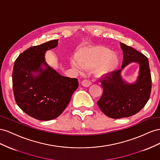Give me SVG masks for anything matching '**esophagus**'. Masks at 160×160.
I'll return each mask as SVG.
<instances>
[{
  "label": "esophagus",
  "mask_w": 160,
  "mask_h": 160,
  "mask_svg": "<svg viewBox=\"0 0 160 160\" xmlns=\"http://www.w3.org/2000/svg\"><path fill=\"white\" fill-rule=\"evenodd\" d=\"M82 86H84V87H88V86H90L91 84H92V82H91L89 80L84 79V80H82Z\"/></svg>",
  "instance_id": "34e87169"
}]
</instances>
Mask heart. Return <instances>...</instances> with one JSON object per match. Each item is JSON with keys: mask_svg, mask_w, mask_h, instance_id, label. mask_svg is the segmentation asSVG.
<instances>
[{"mask_svg": "<svg viewBox=\"0 0 160 160\" xmlns=\"http://www.w3.org/2000/svg\"><path fill=\"white\" fill-rule=\"evenodd\" d=\"M76 61L81 67L84 68L96 67V72L99 76L111 74L118 65L117 55L102 46H95L80 49L76 56ZM72 66L78 68L74 62Z\"/></svg>", "mask_w": 160, "mask_h": 160, "instance_id": "1", "label": "heart"}]
</instances>
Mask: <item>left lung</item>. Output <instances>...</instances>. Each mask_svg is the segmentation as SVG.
I'll return each instance as SVG.
<instances>
[{
	"label": "left lung",
	"mask_w": 160,
	"mask_h": 160,
	"mask_svg": "<svg viewBox=\"0 0 160 160\" xmlns=\"http://www.w3.org/2000/svg\"><path fill=\"white\" fill-rule=\"evenodd\" d=\"M123 52L122 68L131 62H138L139 75L135 84L125 83L117 70L100 79L103 93L97 102L101 111L112 118H126L135 115L142 109L152 91V76L148 58L132 47L120 43Z\"/></svg>",
	"instance_id": "1"
}]
</instances>
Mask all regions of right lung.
I'll list each match as a JSON object with an SVG mask.
<instances>
[{
	"mask_svg": "<svg viewBox=\"0 0 160 160\" xmlns=\"http://www.w3.org/2000/svg\"><path fill=\"white\" fill-rule=\"evenodd\" d=\"M58 43V39L52 40L28 48L16 59L13 67L12 88L17 105L41 121L60 116L78 87V79L61 76L45 62V52ZM42 64L47 66L46 69L42 70ZM32 71H39L40 74L33 77Z\"/></svg>",
	"mask_w": 160,
	"mask_h": 160,
	"instance_id": "1",
	"label": "right lung"
}]
</instances>
